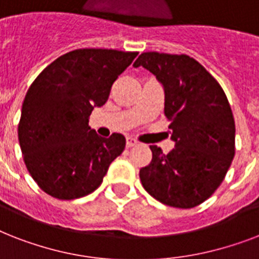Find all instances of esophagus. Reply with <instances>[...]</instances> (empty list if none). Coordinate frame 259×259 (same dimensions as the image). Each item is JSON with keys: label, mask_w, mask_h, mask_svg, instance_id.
I'll use <instances>...</instances> for the list:
<instances>
[{"label": "esophagus", "mask_w": 259, "mask_h": 259, "mask_svg": "<svg viewBox=\"0 0 259 259\" xmlns=\"http://www.w3.org/2000/svg\"><path fill=\"white\" fill-rule=\"evenodd\" d=\"M138 144V141L133 137H126V146L127 148H132V146H136Z\"/></svg>", "instance_id": "34e87169"}]
</instances>
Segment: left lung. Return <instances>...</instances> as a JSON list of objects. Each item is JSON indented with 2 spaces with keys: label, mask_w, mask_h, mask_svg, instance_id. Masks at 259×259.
I'll return each instance as SVG.
<instances>
[{
  "label": "left lung",
  "mask_w": 259,
  "mask_h": 259,
  "mask_svg": "<svg viewBox=\"0 0 259 259\" xmlns=\"http://www.w3.org/2000/svg\"><path fill=\"white\" fill-rule=\"evenodd\" d=\"M161 83L164 114L175 148L150 146L152 161L140 169L150 196L176 208H192L218 189L235 154V122L225 91L187 55L144 52L134 62Z\"/></svg>",
  "instance_id": "obj_1"
}]
</instances>
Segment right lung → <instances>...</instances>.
<instances>
[{"label": "right lung", "mask_w": 259, "mask_h": 259, "mask_svg": "<svg viewBox=\"0 0 259 259\" xmlns=\"http://www.w3.org/2000/svg\"><path fill=\"white\" fill-rule=\"evenodd\" d=\"M138 52L71 51L30 84L22 103L18 142L30 176L46 193L71 200L94 192L123 152L119 133L103 138L89 126L117 78Z\"/></svg>", "instance_id": "1"}]
</instances>
